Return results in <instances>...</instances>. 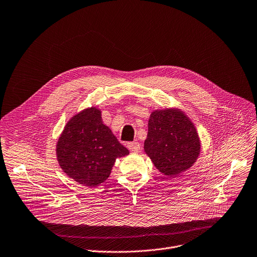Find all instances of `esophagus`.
Here are the masks:
<instances>
[{
  "mask_svg": "<svg viewBox=\"0 0 257 257\" xmlns=\"http://www.w3.org/2000/svg\"><path fill=\"white\" fill-rule=\"evenodd\" d=\"M128 148L130 151L138 152L140 150V144L138 142H130L128 143Z\"/></svg>",
  "mask_w": 257,
  "mask_h": 257,
  "instance_id": "obj_1",
  "label": "esophagus"
}]
</instances>
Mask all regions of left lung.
I'll return each instance as SVG.
<instances>
[{"instance_id": "obj_1", "label": "left lung", "mask_w": 257, "mask_h": 257, "mask_svg": "<svg viewBox=\"0 0 257 257\" xmlns=\"http://www.w3.org/2000/svg\"><path fill=\"white\" fill-rule=\"evenodd\" d=\"M144 151L161 174L176 178L197 161L201 141L185 112L176 108L155 110L148 121Z\"/></svg>"}]
</instances>
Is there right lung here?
Segmentation results:
<instances>
[{"mask_svg":"<svg viewBox=\"0 0 257 257\" xmlns=\"http://www.w3.org/2000/svg\"><path fill=\"white\" fill-rule=\"evenodd\" d=\"M128 154L129 150L103 123L96 107L72 116L56 143V157L63 173L85 187L104 183L116 159Z\"/></svg>","mask_w":257,"mask_h":257,"instance_id":"obj_1","label":"right lung"}]
</instances>
